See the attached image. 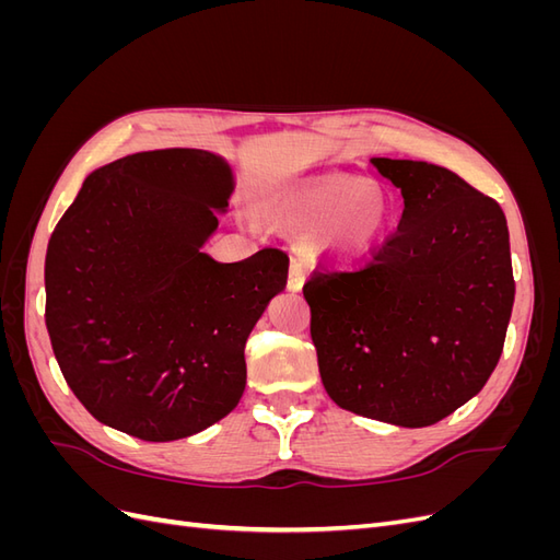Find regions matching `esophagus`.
<instances>
[{
	"label": "esophagus",
	"instance_id": "1",
	"mask_svg": "<svg viewBox=\"0 0 560 560\" xmlns=\"http://www.w3.org/2000/svg\"><path fill=\"white\" fill-rule=\"evenodd\" d=\"M303 280H306V266H303V261L294 259L290 266V280H287V287H290L292 292H299L303 287Z\"/></svg>",
	"mask_w": 560,
	"mask_h": 560
}]
</instances>
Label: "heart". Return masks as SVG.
Masks as SVG:
<instances>
[{
    "label": "heart",
    "instance_id": "heart-1",
    "mask_svg": "<svg viewBox=\"0 0 560 560\" xmlns=\"http://www.w3.org/2000/svg\"><path fill=\"white\" fill-rule=\"evenodd\" d=\"M278 210L294 229H319L325 243L343 257H360L374 247L389 219L376 186L350 177H319L294 186L280 196Z\"/></svg>",
    "mask_w": 560,
    "mask_h": 560
}]
</instances>
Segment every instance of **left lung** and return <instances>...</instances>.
Returning <instances> with one entry per match:
<instances>
[{
    "mask_svg": "<svg viewBox=\"0 0 560 560\" xmlns=\"http://www.w3.org/2000/svg\"><path fill=\"white\" fill-rule=\"evenodd\" d=\"M401 191L397 231L350 270L303 284L327 395L346 411L428 428L493 374L514 306L510 229L442 165L371 159Z\"/></svg>",
    "mask_w": 560,
    "mask_h": 560,
    "instance_id": "left-lung-1",
    "label": "left lung"
}]
</instances>
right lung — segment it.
Listing matches in <instances>:
<instances>
[{"mask_svg":"<svg viewBox=\"0 0 560 560\" xmlns=\"http://www.w3.org/2000/svg\"><path fill=\"white\" fill-rule=\"evenodd\" d=\"M231 194L222 156L140 151L91 173L50 235V346L105 425L175 442L238 406L247 336L284 290L290 257L266 247L222 264L202 252Z\"/></svg>","mask_w":560,"mask_h":560,"instance_id":"add662e5","label":"right lung"}]
</instances>
